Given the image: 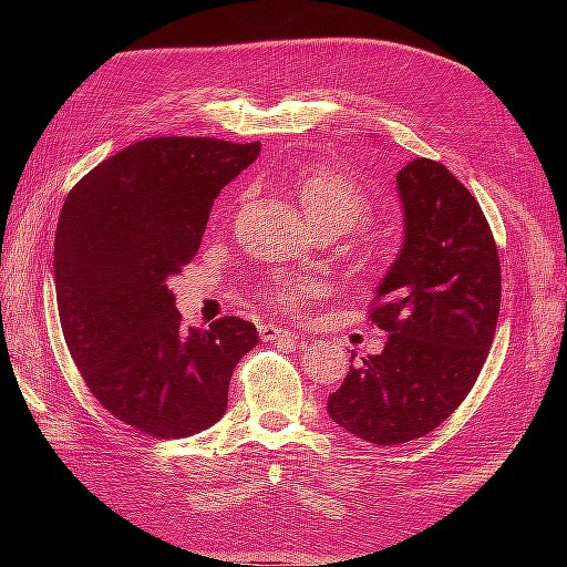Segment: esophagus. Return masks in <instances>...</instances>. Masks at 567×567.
<instances>
[{"mask_svg": "<svg viewBox=\"0 0 567 567\" xmlns=\"http://www.w3.org/2000/svg\"><path fill=\"white\" fill-rule=\"evenodd\" d=\"M260 338L265 342H279V340H290V342H298L300 336L288 331V329H281V326L277 323H260Z\"/></svg>", "mask_w": 567, "mask_h": 567, "instance_id": "esophagus-1", "label": "esophagus"}]
</instances>
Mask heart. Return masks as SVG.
Instances as JSON below:
<instances>
[{
    "label": "heart",
    "instance_id": "1",
    "mask_svg": "<svg viewBox=\"0 0 567 567\" xmlns=\"http://www.w3.org/2000/svg\"><path fill=\"white\" fill-rule=\"evenodd\" d=\"M298 200L319 234H346L364 225L373 213V200L354 177L336 167H310L298 177ZM319 281L305 277L281 279L274 288L277 302L286 310H298L319 293Z\"/></svg>",
    "mask_w": 567,
    "mask_h": 567
}]
</instances>
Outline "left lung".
<instances>
[{
    "label": "left lung",
    "instance_id": "obj_1",
    "mask_svg": "<svg viewBox=\"0 0 567 567\" xmlns=\"http://www.w3.org/2000/svg\"><path fill=\"white\" fill-rule=\"evenodd\" d=\"M398 194L402 248L369 315L388 342L350 367L326 404L340 427L381 447L427 435L466 400L502 305L499 252L468 188L416 158L398 173Z\"/></svg>",
    "mask_w": 567,
    "mask_h": 567
}]
</instances>
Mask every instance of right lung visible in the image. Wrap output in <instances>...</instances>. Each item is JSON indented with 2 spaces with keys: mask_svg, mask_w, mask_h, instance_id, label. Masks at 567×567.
Instances as JSON below:
<instances>
[{
  "mask_svg": "<svg viewBox=\"0 0 567 567\" xmlns=\"http://www.w3.org/2000/svg\"><path fill=\"white\" fill-rule=\"evenodd\" d=\"M260 142L156 136L96 165L68 194L54 284L68 352L111 414L151 437H188L227 411L255 323L186 329L167 279L196 257L210 208Z\"/></svg>",
  "mask_w": 567,
  "mask_h": 567,
  "instance_id": "1",
  "label": "right lung"
}]
</instances>
